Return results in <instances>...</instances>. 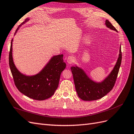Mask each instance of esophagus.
I'll return each instance as SVG.
<instances>
[{
	"label": "esophagus",
	"instance_id": "obj_1",
	"mask_svg": "<svg viewBox=\"0 0 134 134\" xmlns=\"http://www.w3.org/2000/svg\"><path fill=\"white\" fill-rule=\"evenodd\" d=\"M67 61L68 64H72L74 62L75 58L72 56H69V57H68V58L67 59Z\"/></svg>",
	"mask_w": 134,
	"mask_h": 134
}]
</instances>
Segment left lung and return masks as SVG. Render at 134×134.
I'll list each match as a JSON object with an SVG mask.
<instances>
[{"instance_id": "left-lung-1", "label": "left lung", "mask_w": 134, "mask_h": 134, "mask_svg": "<svg viewBox=\"0 0 134 134\" xmlns=\"http://www.w3.org/2000/svg\"><path fill=\"white\" fill-rule=\"evenodd\" d=\"M105 25L111 30L117 31L108 20L105 21ZM121 60L122 52L120 47L119 57L115 66L108 77L101 82H95L91 80L81 68L77 66L71 67L75 88L79 97L83 100L91 101L98 100L107 94L112 90L115 84Z\"/></svg>"}]
</instances>
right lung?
<instances>
[{"mask_svg":"<svg viewBox=\"0 0 134 134\" xmlns=\"http://www.w3.org/2000/svg\"><path fill=\"white\" fill-rule=\"evenodd\" d=\"M27 21L29 19H26L21 25ZM18 30V28L15 34ZM12 41L13 39L11 41L9 54V64L14 84L18 90L26 96L37 100H43L51 97L58 86L60 74L66 66L63 62V55L53 56L39 74L31 76H26L21 74L14 64Z\"/></svg>","mask_w":134,"mask_h":134,"instance_id":"1","label":"right lung"}]
</instances>
